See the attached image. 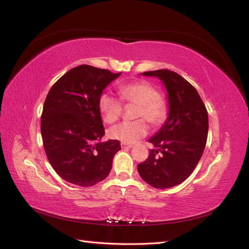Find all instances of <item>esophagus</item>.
Wrapping results in <instances>:
<instances>
[{
  "label": "esophagus",
  "mask_w": 249,
  "mask_h": 249,
  "mask_svg": "<svg viewBox=\"0 0 249 249\" xmlns=\"http://www.w3.org/2000/svg\"><path fill=\"white\" fill-rule=\"evenodd\" d=\"M120 145H122L123 148H131L133 146V144H127V143H123V142H122V144H120Z\"/></svg>",
  "instance_id": "obj_1"
}]
</instances>
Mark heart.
Instances as JSON below:
<instances>
[{
    "mask_svg": "<svg viewBox=\"0 0 249 249\" xmlns=\"http://www.w3.org/2000/svg\"><path fill=\"white\" fill-rule=\"evenodd\" d=\"M119 99L109 92H103L99 97V111L105 123L113 124L123 115L124 105L136 104L135 117L139 119L124 122L109 130L112 139L123 143L136 142L148 133V122L154 126L162 124L167 117V105L160 91L146 81L126 83L118 87Z\"/></svg>",
    "mask_w": 249,
    "mask_h": 249,
    "instance_id": "b5f03b06",
    "label": "heart"
}]
</instances>
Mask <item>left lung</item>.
<instances>
[{"instance_id":"1","label":"left lung","mask_w":249,"mask_h":249,"mask_svg":"<svg viewBox=\"0 0 249 249\" xmlns=\"http://www.w3.org/2000/svg\"><path fill=\"white\" fill-rule=\"evenodd\" d=\"M142 74L156 76L164 83L169 116L159 133L148 140L156 148L150 149L137 169L144 182L166 189L184 182L200 160L208 137V111L197 90L178 73L158 70Z\"/></svg>"}]
</instances>
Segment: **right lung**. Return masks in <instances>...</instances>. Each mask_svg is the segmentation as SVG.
<instances>
[{
  "label": "right lung",
  "instance_id": "add662e5",
  "mask_svg": "<svg viewBox=\"0 0 249 249\" xmlns=\"http://www.w3.org/2000/svg\"><path fill=\"white\" fill-rule=\"evenodd\" d=\"M120 73L83 64L50 89L40 120L42 143L52 167L69 183L90 187L110 173L120 143L101 141L105 129L99 97Z\"/></svg>",
  "mask_w": 249,
  "mask_h": 249
}]
</instances>
